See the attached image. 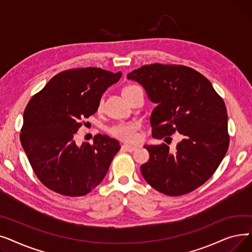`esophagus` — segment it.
Masks as SVG:
<instances>
[{"label": "esophagus", "mask_w": 252, "mask_h": 252, "mask_svg": "<svg viewBox=\"0 0 252 252\" xmlns=\"http://www.w3.org/2000/svg\"><path fill=\"white\" fill-rule=\"evenodd\" d=\"M136 149H137V146H130V145H126V144H125V145H123V146H122V150H123V151L133 152V151H135Z\"/></svg>", "instance_id": "obj_1"}]
</instances>
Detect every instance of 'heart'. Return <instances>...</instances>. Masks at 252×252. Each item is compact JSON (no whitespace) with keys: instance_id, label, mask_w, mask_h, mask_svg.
Instances as JSON below:
<instances>
[{"instance_id":"b5f03b06","label":"heart","mask_w":252,"mask_h":252,"mask_svg":"<svg viewBox=\"0 0 252 252\" xmlns=\"http://www.w3.org/2000/svg\"><path fill=\"white\" fill-rule=\"evenodd\" d=\"M137 88V86H129L124 90V92ZM102 104V102L100 103ZM140 126L136 122H128V123H121L114 125L109 128L110 134L114 137L126 141V142H133L137 139V131L139 130Z\"/></svg>"}]
</instances>
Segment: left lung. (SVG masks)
<instances>
[{"label":"left lung","mask_w":252,"mask_h":252,"mask_svg":"<svg viewBox=\"0 0 252 252\" xmlns=\"http://www.w3.org/2000/svg\"><path fill=\"white\" fill-rule=\"evenodd\" d=\"M127 79L140 84L156 104L150 116L152 137L161 139L176 131L183 137L173 153L165 144L145 145L150 158L141 165L144 179L168 196L200 187L228 151V115L222 99L204 75L183 65H144L129 72Z\"/></svg>","instance_id":"8db88e82"}]
</instances>
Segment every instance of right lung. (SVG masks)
Instances as JSON below:
<instances>
[{
	"instance_id": "add662e5",
	"label": "right lung",
	"mask_w": 252,
	"mask_h": 252,
	"mask_svg": "<svg viewBox=\"0 0 252 252\" xmlns=\"http://www.w3.org/2000/svg\"><path fill=\"white\" fill-rule=\"evenodd\" d=\"M122 74L96 67L65 70L52 77L26 106L21 145L35 176L50 190L84 196L107 174L121 149L118 141L99 134L93 145L77 146L73 136Z\"/></svg>"
}]
</instances>
